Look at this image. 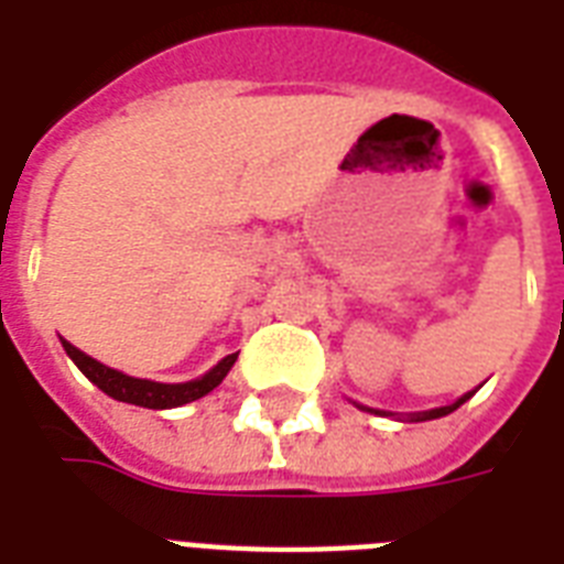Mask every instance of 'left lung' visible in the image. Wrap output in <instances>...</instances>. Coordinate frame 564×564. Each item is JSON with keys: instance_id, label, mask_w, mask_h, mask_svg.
I'll list each match as a JSON object with an SVG mask.
<instances>
[{"instance_id": "8db88e82", "label": "left lung", "mask_w": 564, "mask_h": 564, "mask_svg": "<svg viewBox=\"0 0 564 564\" xmlns=\"http://www.w3.org/2000/svg\"><path fill=\"white\" fill-rule=\"evenodd\" d=\"M471 394H474V392L463 394V398H459V401L447 403V406H436V410H427V412H412V415H406V419H410V421H430V419H442V415H447V412H454L456 406H463V403L468 401V398H471ZM357 406H360V403H357ZM360 410H366V406H360ZM383 415H392V412H383Z\"/></svg>"}]
</instances>
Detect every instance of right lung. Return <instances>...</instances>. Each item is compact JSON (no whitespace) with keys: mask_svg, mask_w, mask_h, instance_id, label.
<instances>
[{"mask_svg":"<svg viewBox=\"0 0 564 564\" xmlns=\"http://www.w3.org/2000/svg\"><path fill=\"white\" fill-rule=\"evenodd\" d=\"M64 351L69 354V360L82 369V375L96 383L105 394H110L113 401L134 403V406H145V410H172V406H184L189 401H198L207 392H213L216 386L225 380L230 366L237 362V354H228L225 360L216 362L210 371L198 380H187V383H154V380H143V377H128L117 369L101 366L99 360H93L84 351H78L73 343L64 339Z\"/></svg>","mask_w":564,"mask_h":564,"instance_id":"1","label":"right lung"}]
</instances>
